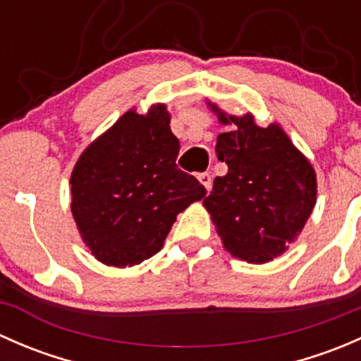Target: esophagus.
Segmentation results:
<instances>
[{
    "instance_id": "34e87169",
    "label": "esophagus",
    "mask_w": 361,
    "mask_h": 361,
    "mask_svg": "<svg viewBox=\"0 0 361 361\" xmlns=\"http://www.w3.org/2000/svg\"><path fill=\"white\" fill-rule=\"evenodd\" d=\"M197 178H199V181H201V183L204 185V188H206V190H209L211 181H213V180H211V174L209 173H201Z\"/></svg>"
}]
</instances>
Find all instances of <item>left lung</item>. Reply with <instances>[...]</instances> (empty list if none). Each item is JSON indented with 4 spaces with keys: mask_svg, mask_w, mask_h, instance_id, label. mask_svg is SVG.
Here are the masks:
<instances>
[{
    "mask_svg": "<svg viewBox=\"0 0 361 361\" xmlns=\"http://www.w3.org/2000/svg\"><path fill=\"white\" fill-rule=\"evenodd\" d=\"M232 130L216 140V157L228 173L214 178L204 199L218 235L234 257L265 264L288 250L316 204V174L276 123L258 127L253 116L225 115Z\"/></svg>",
    "mask_w": 361,
    "mask_h": 361,
    "instance_id": "left-lung-1",
    "label": "left lung"
}]
</instances>
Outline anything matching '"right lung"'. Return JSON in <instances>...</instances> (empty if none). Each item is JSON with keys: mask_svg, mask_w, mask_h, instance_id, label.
<instances>
[{"mask_svg": "<svg viewBox=\"0 0 361 361\" xmlns=\"http://www.w3.org/2000/svg\"><path fill=\"white\" fill-rule=\"evenodd\" d=\"M164 104L123 113L76 162L71 211L94 257L106 265L141 264L162 248L178 213L206 188L178 169L180 141Z\"/></svg>", "mask_w": 361, "mask_h": 361, "instance_id": "obj_1", "label": "right lung"}]
</instances>
